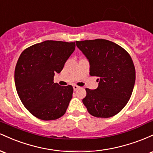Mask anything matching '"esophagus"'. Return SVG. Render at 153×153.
I'll return each mask as SVG.
<instances>
[{"label":"esophagus","mask_w":153,"mask_h":153,"mask_svg":"<svg viewBox=\"0 0 153 153\" xmlns=\"http://www.w3.org/2000/svg\"><path fill=\"white\" fill-rule=\"evenodd\" d=\"M79 86H78V85H73V90L74 91H76V90H78V89L79 88Z\"/></svg>","instance_id":"obj_1"}]
</instances>
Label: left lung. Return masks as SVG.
Segmentation results:
<instances>
[{
  "mask_svg": "<svg viewBox=\"0 0 153 153\" xmlns=\"http://www.w3.org/2000/svg\"><path fill=\"white\" fill-rule=\"evenodd\" d=\"M75 42L88 59L91 76L98 77L99 82L95 90L85 88L82 103L94 117H114L127 105L134 88L135 68L131 56L119 45L103 39Z\"/></svg>",
  "mask_w": 153,
  "mask_h": 153,
  "instance_id": "left-lung-1",
  "label": "left lung"
}]
</instances>
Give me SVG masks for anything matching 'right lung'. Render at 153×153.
<instances>
[{
	"instance_id": "right-lung-1",
	"label": "right lung",
	"mask_w": 153,
	"mask_h": 153,
	"mask_svg": "<svg viewBox=\"0 0 153 153\" xmlns=\"http://www.w3.org/2000/svg\"><path fill=\"white\" fill-rule=\"evenodd\" d=\"M75 42L47 40L24 50L17 61L14 79L25 108L36 118L54 120L65 114L73 97L72 85L54 82L74 52Z\"/></svg>"
}]
</instances>
